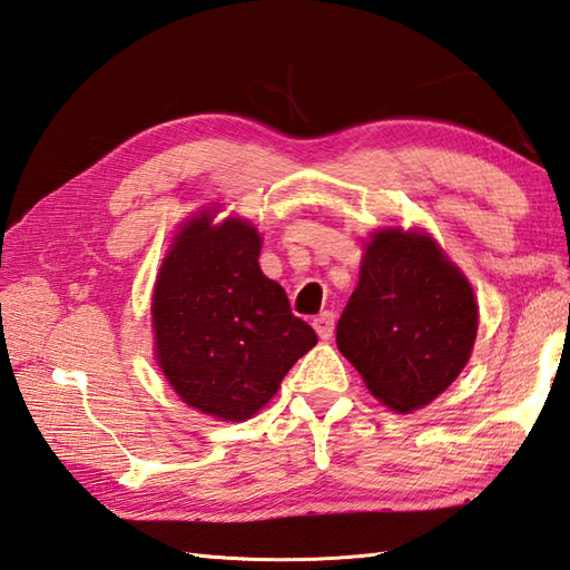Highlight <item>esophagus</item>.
I'll return each mask as SVG.
<instances>
[{
    "label": "esophagus",
    "instance_id": "esophagus-1",
    "mask_svg": "<svg viewBox=\"0 0 570 570\" xmlns=\"http://www.w3.org/2000/svg\"><path fill=\"white\" fill-rule=\"evenodd\" d=\"M313 327H315V333L321 335V340H330V337H333V333H335V313L323 311L321 315H315L313 317Z\"/></svg>",
    "mask_w": 570,
    "mask_h": 570
}]
</instances>
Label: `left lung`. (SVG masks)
Returning a JSON list of instances; mask_svg holds the SVG:
<instances>
[{
	"label": "left lung",
	"instance_id": "8db88e82",
	"mask_svg": "<svg viewBox=\"0 0 570 570\" xmlns=\"http://www.w3.org/2000/svg\"><path fill=\"white\" fill-rule=\"evenodd\" d=\"M479 306L428 233L383 228L337 323V350L395 413L432 403L466 366Z\"/></svg>",
	"mask_w": 570,
	"mask_h": 570
}]
</instances>
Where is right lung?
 <instances>
[{
  "instance_id": "right-lung-1",
  "label": "right lung",
  "mask_w": 570,
  "mask_h": 570,
  "mask_svg": "<svg viewBox=\"0 0 570 570\" xmlns=\"http://www.w3.org/2000/svg\"><path fill=\"white\" fill-rule=\"evenodd\" d=\"M262 237L204 210L177 233L153 291L155 354L179 399L218 420H249L315 347L286 291L259 269Z\"/></svg>"
}]
</instances>
